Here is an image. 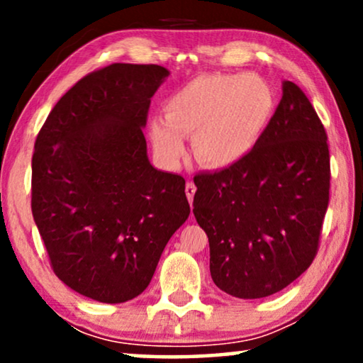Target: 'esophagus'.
<instances>
[{
  "mask_svg": "<svg viewBox=\"0 0 363 363\" xmlns=\"http://www.w3.org/2000/svg\"><path fill=\"white\" fill-rule=\"evenodd\" d=\"M195 191H196L195 183H193V182H186V185H185V193H186L188 201H190V203H193V196H195Z\"/></svg>",
  "mask_w": 363,
  "mask_h": 363,
  "instance_id": "1",
  "label": "esophagus"
}]
</instances>
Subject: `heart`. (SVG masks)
I'll list each match as a JSON object with an SVG mask.
<instances>
[{
	"label": "heart",
	"mask_w": 363,
	"mask_h": 363,
	"mask_svg": "<svg viewBox=\"0 0 363 363\" xmlns=\"http://www.w3.org/2000/svg\"><path fill=\"white\" fill-rule=\"evenodd\" d=\"M274 112V92L255 74H205L177 89L163 104V121L150 122L158 155L178 163L182 138L191 137L193 153L205 167L226 168L256 147Z\"/></svg>",
	"instance_id": "obj_1"
}]
</instances>
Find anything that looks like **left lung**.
Here are the masks:
<instances>
[{"instance_id": "left-lung-1", "label": "left lung", "mask_w": 363, "mask_h": 363, "mask_svg": "<svg viewBox=\"0 0 363 363\" xmlns=\"http://www.w3.org/2000/svg\"><path fill=\"white\" fill-rule=\"evenodd\" d=\"M193 180L211 277L226 294H276L312 264L329 206L330 157L325 128L294 82L282 84L274 116L241 162Z\"/></svg>"}]
</instances>
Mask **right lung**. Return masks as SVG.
<instances>
[{
	"mask_svg": "<svg viewBox=\"0 0 363 363\" xmlns=\"http://www.w3.org/2000/svg\"><path fill=\"white\" fill-rule=\"evenodd\" d=\"M168 74L121 62L87 74L59 99L34 143L31 210L51 267L94 301L142 294L190 215L185 178L150 165L143 135Z\"/></svg>",
	"mask_w": 363,
	"mask_h": 363,
	"instance_id": "right-lung-1",
	"label": "right lung"
}]
</instances>
